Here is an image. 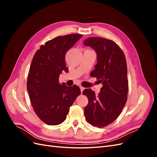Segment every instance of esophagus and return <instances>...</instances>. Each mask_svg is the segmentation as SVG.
<instances>
[{
    "mask_svg": "<svg viewBox=\"0 0 157 157\" xmlns=\"http://www.w3.org/2000/svg\"><path fill=\"white\" fill-rule=\"evenodd\" d=\"M80 91H81V93L83 92V90L85 89V88H84V87H82V86H80Z\"/></svg>",
    "mask_w": 157,
    "mask_h": 157,
    "instance_id": "1",
    "label": "esophagus"
}]
</instances>
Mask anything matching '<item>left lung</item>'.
<instances>
[{"label": "left lung", "instance_id": "1", "mask_svg": "<svg viewBox=\"0 0 157 157\" xmlns=\"http://www.w3.org/2000/svg\"><path fill=\"white\" fill-rule=\"evenodd\" d=\"M84 44L96 52L98 62L90 75L103 84L98 96L91 89L83 91L88 99L84 116L90 124L103 128L117 119L127 101L128 82L125 56L115 42L103 38H88Z\"/></svg>", "mask_w": 157, "mask_h": 157}]
</instances>
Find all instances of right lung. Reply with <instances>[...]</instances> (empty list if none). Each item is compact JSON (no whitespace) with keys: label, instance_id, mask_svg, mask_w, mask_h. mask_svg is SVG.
<instances>
[{"label":"right lung","instance_id":"obj_1","mask_svg":"<svg viewBox=\"0 0 157 157\" xmlns=\"http://www.w3.org/2000/svg\"><path fill=\"white\" fill-rule=\"evenodd\" d=\"M82 36L71 34L57 36L41 45L33 57L27 77V88L33 109L40 119L48 125H58L65 119L77 97L78 86L59 84V77L67 72V52Z\"/></svg>","mask_w":157,"mask_h":157}]
</instances>
